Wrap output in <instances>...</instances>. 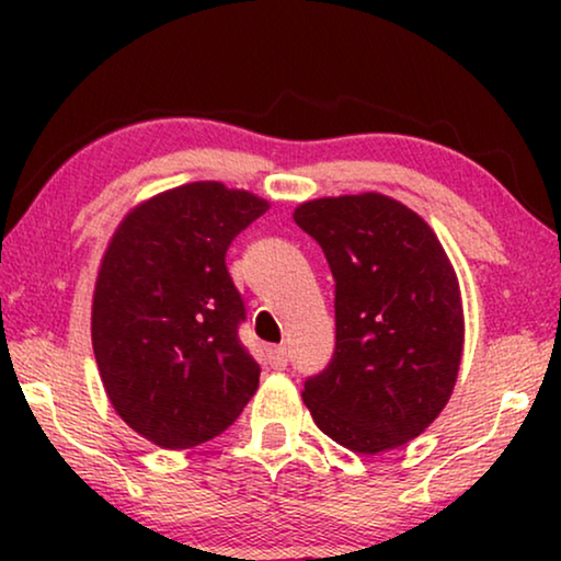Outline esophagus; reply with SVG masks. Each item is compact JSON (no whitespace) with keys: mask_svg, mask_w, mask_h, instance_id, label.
<instances>
[{"mask_svg":"<svg viewBox=\"0 0 561 561\" xmlns=\"http://www.w3.org/2000/svg\"><path fill=\"white\" fill-rule=\"evenodd\" d=\"M267 359H271V365L275 367V370H283V367L288 365V352H286V347H273L271 352H267Z\"/></svg>","mask_w":561,"mask_h":561,"instance_id":"1","label":"esophagus"}]
</instances>
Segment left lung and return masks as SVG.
<instances>
[{"label": "left lung", "instance_id": "1", "mask_svg": "<svg viewBox=\"0 0 561 561\" xmlns=\"http://www.w3.org/2000/svg\"><path fill=\"white\" fill-rule=\"evenodd\" d=\"M294 219L336 283L334 357L306 380V409L357 455L403 447L455 390L465 347L455 267L416 211L375 191L304 202Z\"/></svg>", "mask_w": 561, "mask_h": 561}]
</instances>
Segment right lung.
<instances>
[{
	"label": "right lung",
	"mask_w": 561,
	"mask_h": 561,
	"mask_svg": "<svg viewBox=\"0 0 561 561\" xmlns=\"http://www.w3.org/2000/svg\"><path fill=\"white\" fill-rule=\"evenodd\" d=\"M271 209L250 191L194 181L129 209L106 244L91 344L117 416L163 449H191L234 424L260 365L240 344L244 304L225 255Z\"/></svg>",
	"instance_id": "1"
}]
</instances>
